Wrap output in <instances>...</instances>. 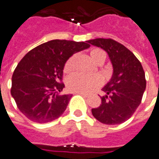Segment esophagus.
<instances>
[{"label":"esophagus","mask_w":159,"mask_h":159,"mask_svg":"<svg viewBox=\"0 0 159 159\" xmlns=\"http://www.w3.org/2000/svg\"><path fill=\"white\" fill-rule=\"evenodd\" d=\"M76 93L80 94V95H82L83 97H88V94L85 93H81V92H79V93Z\"/></svg>","instance_id":"34e87169"}]
</instances>
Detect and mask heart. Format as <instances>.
Listing matches in <instances>:
<instances>
[{
	"label": "heart",
	"instance_id": "1",
	"mask_svg": "<svg viewBox=\"0 0 159 159\" xmlns=\"http://www.w3.org/2000/svg\"><path fill=\"white\" fill-rule=\"evenodd\" d=\"M91 59L97 64H102L106 61L107 53L100 48H93L90 52ZM74 61H75V55H73L69 58L64 66V72L70 73L73 71L74 67ZM102 79L98 75H86L82 73H74L71 75L66 80V86L67 89L74 93H90L92 91L97 89L101 86Z\"/></svg>",
	"mask_w": 159,
	"mask_h": 159
}]
</instances>
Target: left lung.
<instances>
[{"instance_id":"8db88e82","label":"left lung","mask_w":159,"mask_h":159,"mask_svg":"<svg viewBox=\"0 0 159 159\" xmlns=\"http://www.w3.org/2000/svg\"><path fill=\"white\" fill-rule=\"evenodd\" d=\"M88 43L104 49L111 60L113 73L102 90L101 104L92 109L95 119L106 125L124 123L132 116L141 103L146 87L143 66L124 45L112 39H94Z\"/></svg>"}]
</instances>
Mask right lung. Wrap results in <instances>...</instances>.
<instances>
[{
	"mask_svg": "<svg viewBox=\"0 0 159 159\" xmlns=\"http://www.w3.org/2000/svg\"><path fill=\"white\" fill-rule=\"evenodd\" d=\"M86 42L52 40L27 52L12 76L11 95L23 114L36 123L58 119L66 109L72 94L59 95L66 61L90 47Z\"/></svg>",
	"mask_w": 159,
	"mask_h": 159,
	"instance_id": "1",
	"label": "right lung"
}]
</instances>
